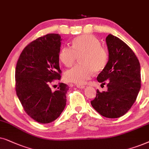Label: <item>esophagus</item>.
I'll return each instance as SVG.
<instances>
[{"label": "esophagus", "mask_w": 149, "mask_h": 149, "mask_svg": "<svg viewBox=\"0 0 149 149\" xmlns=\"http://www.w3.org/2000/svg\"><path fill=\"white\" fill-rule=\"evenodd\" d=\"M77 88H85V86H84V85H82V84H77L76 85Z\"/></svg>", "instance_id": "esophagus-1"}]
</instances>
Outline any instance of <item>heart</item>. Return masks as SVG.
Returning a JSON list of instances; mask_svg holds the SVG:
<instances>
[{
	"instance_id": "heart-1",
	"label": "heart",
	"mask_w": 149,
	"mask_h": 149,
	"mask_svg": "<svg viewBox=\"0 0 149 149\" xmlns=\"http://www.w3.org/2000/svg\"><path fill=\"white\" fill-rule=\"evenodd\" d=\"M80 62L65 71V80L75 84H82L93 76V73L102 71L108 60V52L101 45L100 41L92 35H83L75 38L72 47L64 46L61 49L58 58L65 66L71 67L80 56Z\"/></svg>"
}]
</instances>
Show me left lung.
I'll return each instance as SVG.
<instances>
[{
	"label": "left lung",
	"instance_id": "obj_1",
	"mask_svg": "<svg viewBox=\"0 0 149 149\" xmlns=\"http://www.w3.org/2000/svg\"><path fill=\"white\" fill-rule=\"evenodd\" d=\"M106 41L108 61L97 79L101 83L107 81L108 91L97 90L96 97L91 104L103 116L114 118L126 114L136 102L141 87L140 65L132 49L121 39L110 34Z\"/></svg>",
	"mask_w": 149,
	"mask_h": 149
}]
</instances>
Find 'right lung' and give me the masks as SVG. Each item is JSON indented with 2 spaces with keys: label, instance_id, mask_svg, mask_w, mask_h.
Returning a JSON list of instances; mask_svg holds the SVG:
<instances>
[{
  "label": "right lung",
  "instance_id": "add662e5",
  "mask_svg": "<svg viewBox=\"0 0 149 149\" xmlns=\"http://www.w3.org/2000/svg\"><path fill=\"white\" fill-rule=\"evenodd\" d=\"M61 35L47 34L30 43L22 52L15 67V91L24 110L40 123L60 116L66 106L68 86L61 83L52 91L49 84L60 80L58 54Z\"/></svg>",
  "mask_w": 149,
  "mask_h": 149
}]
</instances>
